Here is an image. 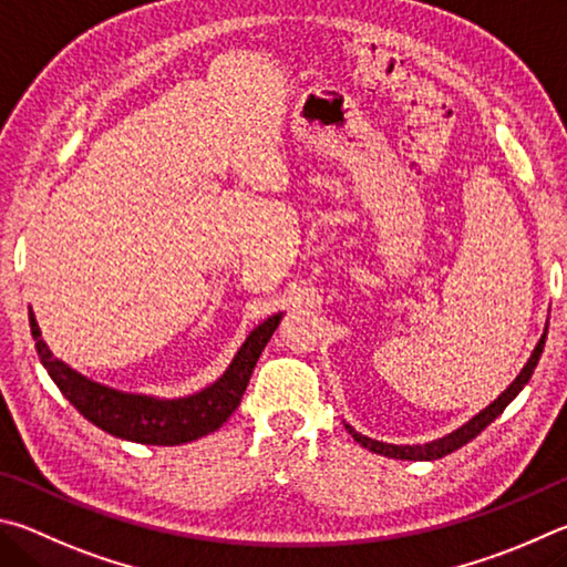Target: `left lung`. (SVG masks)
<instances>
[{
  "label": "left lung",
  "instance_id": "8db88e82",
  "mask_svg": "<svg viewBox=\"0 0 567 567\" xmlns=\"http://www.w3.org/2000/svg\"><path fill=\"white\" fill-rule=\"evenodd\" d=\"M545 339H548V326H545L540 341L535 343V349H533V353H530L528 363L523 365V371H520L518 375H515V381L508 385V389H505L491 405H485V409H483L481 413H475L471 421H465V423L461 425V429H455L453 433L443 435V439H435V441H429V443H413V445H411V443L395 445V443H383V441L369 439V435L359 433V431L353 429L351 423L343 421L346 431H349V433L353 435V441L359 443V445H363V449H369V451L379 453V455H385V458H395V461H439V458H443V455L458 451L461 445L471 443V441L475 439V435L488 429V425L505 411V405H508V403L515 399V395H518V393L525 389V385H528L530 375H533V371H535V365H538V361H540Z\"/></svg>",
  "mask_w": 567,
  "mask_h": 567
}]
</instances>
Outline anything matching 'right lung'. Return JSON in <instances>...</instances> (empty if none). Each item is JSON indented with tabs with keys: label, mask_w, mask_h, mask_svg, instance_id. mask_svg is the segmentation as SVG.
Returning <instances> with one entry per match:
<instances>
[{
	"label": "right lung",
	"mask_w": 567,
	"mask_h": 567,
	"mask_svg": "<svg viewBox=\"0 0 567 567\" xmlns=\"http://www.w3.org/2000/svg\"><path fill=\"white\" fill-rule=\"evenodd\" d=\"M281 319L284 313H274L264 323H258L246 336L241 349L234 353L228 369L206 389L182 395V399H158V395L128 393L96 383L56 359L42 339L34 311L29 309V329L34 336L39 361L52 375L56 389L64 393V399L96 429L144 445H182L221 429L228 415L241 403L258 355L271 341Z\"/></svg>",
	"instance_id": "right-lung-1"
}]
</instances>
